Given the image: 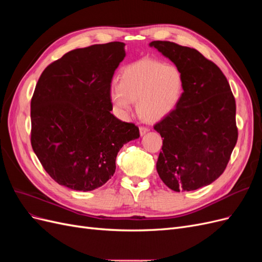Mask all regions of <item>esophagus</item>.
Instances as JSON below:
<instances>
[{
	"label": "esophagus",
	"instance_id": "1",
	"mask_svg": "<svg viewBox=\"0 0 262 262\" xmlns=\"http://www.w3.org/2000/svg\"><path fill=\"white\" fill-rule=\"evenodd\" d=\"M147 131H148L147 126H144V125H141V126H140V133H141V136H143V134H145Z\"/></svg>",
	"mask_w": 262,
	"mask_h": 262
}]
</instances>
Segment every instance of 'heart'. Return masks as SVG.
Wrapping results in <instances>:
<instances>
[{
  "label": "heart",
  "mask_w": 262,
  "mask_h": 262,
  "mask_svg": "<svg viewBox=\"0 0 262 262\" xmlns=\"http://www.w3.org/2000/svg\"><path fill=\"white\" fill-rule=\"evenodd\" d=\"M184 76L173 64L154 59H141L125 66L120 84L110 86L109 97L116 112L124 116L138 101L139 115L148 122L167 116L180 100Z\"/></svg>",
  "instance_id": "b5f03b06"
}]
</instances>
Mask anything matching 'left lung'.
Here are the masks:
<instances>
[{
  "mask_svg": "<svg viewBox=\"0 0 262 262\" xmlns=\"http://www.w3.org/2000/svg\"><path fill=\"white\" fill-rule=\"evenodd\" d=\"M149 47L184 76L177 106L154 125L163 138L158 175L177 192L208 186L224 172L238 138L231 86L215 63L193 48L161 40Z\"/></svg>",
  "mask_w": 262,
  "mask_h": 262,
  "instance_id": "left-lung-1",
  "label": "left lung"
}]
</instances>
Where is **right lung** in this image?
Wrapping results in <instances>:
<instances>
[{
    "mask_svg": "<svg viewBox=\"0 0 262 262\" xmlns=\"http://www.w3.org/2000/svg\"><path fill=\"white\" fill-rule=\"evenodd\" d=\"M125 57L114 41L71 50L47 67L30 101V143L59 185L80 191L101 187L116 170L119 150L139 126L112 113L110 86Z\"/></svg>",
    "mask_w": 262,
    "mask_h": 262,
    "instance_id": "obj_1",
    "label": "right lung"
}]
</instances>
